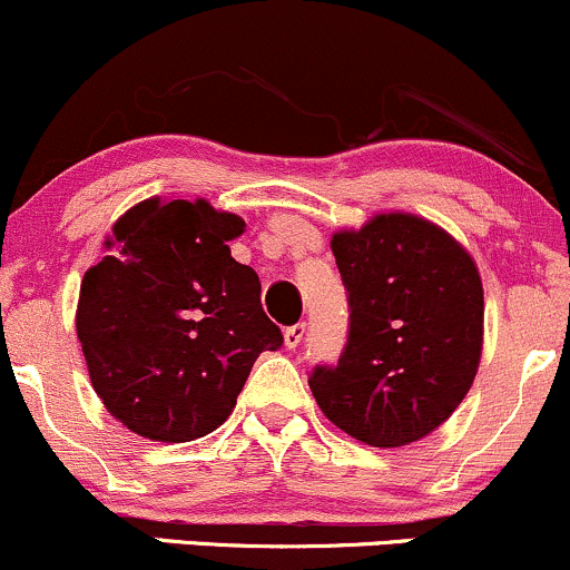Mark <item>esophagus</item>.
<instances>
[{
  "label": "esophagus",
  "instance_id": "1",
  "mask_svg": "<svg viewBox=\"0 0 570 570\" xmlns=\"http://www.w3.org/2000/svg\"><path fill=\"white\" fill-rule=\"evenodd\" d=\"M303 335H305V324L303 322L292 324V327L284 330V346L286 348H297L299 341H303Z\"/></svg>",
  "mask_w": 570,
  "mask_h": 570
}]
</instances>
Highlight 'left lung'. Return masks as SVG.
I'll return each mask as SVG.
<instances>
[{
	"instance_id": "8db88e82",
	"label": "left lung",
	"mask_w": 570,
	"mask_h": 570,
	"mask_svg": "<svg viewBox=\"0 0 570 570\" xmlns=\"http://www.w3.org/2000/svg\"><path fill=\"white\" fill-rule=\"evenodd\" d=\"M348 292V341L308 384L356 441L409 446L441 428L476 379L484 289L473 256L414 214H379L333 235Z\"/></svg>"
}]
</instances>
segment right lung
<instances>
[{
    "label": "right lung",
    "mask_w": 570,
    "mask_h": 570,
    "mask_svg": "<svg viewBox=\"0 0 570 570\" xmlns=\"http://www.w3.org/2000/svg\"><path fill=\"white\" fill-rule=\"evenodd\" d=\"M240 216L205 199H142L112 224L110 256L80 284L78 341L91 386L132 433L184 443L233 414L256 356L284 335L262 284L233 259Z\"/></svg>",
    "instance_id": "obj_1"
}]
</instances>
